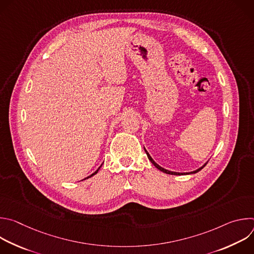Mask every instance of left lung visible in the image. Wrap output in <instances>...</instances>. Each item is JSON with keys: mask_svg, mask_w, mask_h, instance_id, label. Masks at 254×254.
I'll return each instance as SVG.
<instances>
[{"mask_svg": "<svg viewBox=\"0 0 254 254\" xmlns=\"http://www.w3.org/2000/svg\"><path fill=\"white\" fill-rule=\"evenodd\" d=\"M143 149H144V148H143ZM144 152L147 153V156H148L149 160L151 161V163H152V164H153V165H154V166H155L157 169H159L160 171H162V172H164V173H166V174H170V175H177V176L179 175V176H180V175H186V174H195V173H197V172L201 171V170H202V169H203V168L206 166V164H207V163H206V164H204L202 167H200V168H199V169H197L196 171H193V172H190V173H178V172H172V171L166 170V169H164L163 167H161L160 165H158V164H157V163H156V162L153 160V158L150 156V154L148 153V151H147L146 149H144Z\"/></svg>", "mask_w": 254, "mask_h": 254, "instance_id": "8db88e82", "label": "left lung"}]
</instances>
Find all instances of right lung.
<instances>
[{"instance_id":"add662e5","label":"right lung","mask_w":254,"mask_h":254,"mask_svg":"<svg viewBox=\"0 0 254 254\" xmlns=\"http://www.w3.org/2000/svg\"><path fill=\"white\" fill-rule=\"evenodd\" d=\"M100 167H101V166H100ZM100 167H99V168H98V169H97V170H96V171H95V172H94V173H92V174H91V175H90V176H88V177H87V178H85V179H88V178H90V177H92V176H94V175H95V174H97V172H98V170H99V169H100ZM85 179H83V180H85ZM83 180H82V181H83Z\"/></svg>"}]
</instances>
